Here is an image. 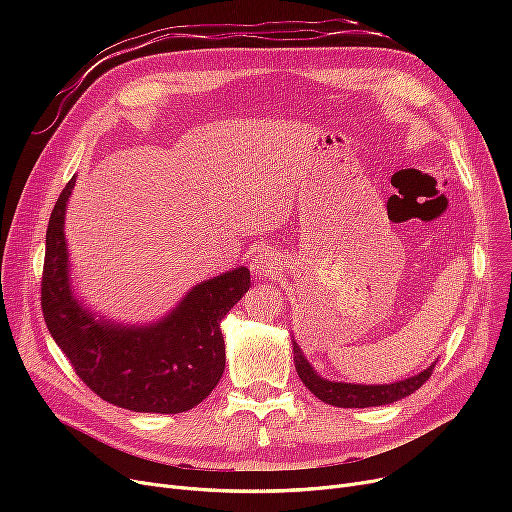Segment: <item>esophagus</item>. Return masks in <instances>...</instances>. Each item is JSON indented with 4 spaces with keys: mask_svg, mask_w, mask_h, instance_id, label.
<instances>
[{
    "mask_svg": "<svg viewBox=\"0 0 512 512\" xmlns=\"http://www.w3.org/2000/svg\"><path fill=\"white\" fill-rule=\"evenodd\" d=\"M276 257L267 251V249H261L253 255L251 259V270L257 278H270L276 274Z\"/></svg>",
    "mask_w": 512,
    "mask_h": 512,
    "instance_id": "34e87169",
    "label": "esophagus"
}]
</instances>
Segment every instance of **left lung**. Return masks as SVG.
I'll list each match as a JSON object with an SVG mask.
<instances>
[{"mask_svg":"<svg viewBox=\"0 0 512 512\" xmlns=\"http://www.w3.org/2000/svg\"><path fill=\"white\" fill-rule=\"evenodd\" d=\"M292 353H294V367H297L299 378L303 384L319 398L328 402V405L342 407V409H367V407H380L390 405L400 398H405L419 390L434 371V365H429L421 373L413 375L409 380H400L394 384H375V386H363V384H344V382H330L321 375L315 373V369L305 359L299 344L292 340Z\"/></svg>","mask_w":512,"mask_h":512,"instance_id":"8db88e82","label":"left lung"}]
</instances>
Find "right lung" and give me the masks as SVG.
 Segmentation results:
<instances>
[{"label": "right lung", "instance_id": "1", "mask_svg": "<svg viewBox=\"0 0 512 512\" xmlns=\"http://www.w3.org/2000/svg\"><path fill=\"white\" fill-rule=\"evenodd\" d=\"M76 176L51 211L41 282L47 330L99 398L134 413H184L218 386L226 346L220 321L251 286L236 267L197 284L159 324L122 326L95 317L72 294L64 218Z\"/></svg>", "mask_w": 512, "mask_h": 512}]
</instances>
